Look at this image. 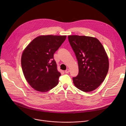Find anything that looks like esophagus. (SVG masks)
<instances>
[{
  "instance_id": "obj_1",
  "label": "esophagus",
  "mask_w": 126,
  "mask_h": 126,
  "mask_svg": "<svg viewBox=\"0 0 126 126\" xmlns=\"http://www.w3.org/2000/svg\"><path fill=\"white\" fill-rule=\"evenodd\" d=\"M69 72H70V70H69V69H66V70L65 71V73H68Z\"/></svg>"
}]
</instances>
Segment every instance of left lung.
<instances>
[{
	"instance_id": "8db88e82",
	"label": "left lung",
	"mask_w": 126,
	"mask_h": 126,
	"mask_svg": "<svg viewBox=\"0 0 126 126\" xmlns=\"http://www.w3.org/2000/svg\"><path fill=\"white\" fill-rule=\"evenodd\" d=\"M70 44L78 61L79 73L73 77L74 85L89 92L97 89L104 81L109 70V60L102 44L96 38L69 35Z\"/></svg>"
}]
</instances>
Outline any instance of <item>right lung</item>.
I'll return each instance as SVG.
<instances>
[{
  "label": "right lung",
  "instance_id": "1",
  "mask_svg": "<svg viewBox=\"0 0 126 126\" xmlns=\"http://www.w3.org/2000/svg\"><path fill=\"white\" fill-rule=\"evenodd\" d=\"M66 36L42 35L34 39L23 51L21 67L24 76L35 90L46 92L56 86L61 75L54 54Z\"/></svg>",
  "mask_w": 126,
  "mask_h": 126
}]
</instances>
